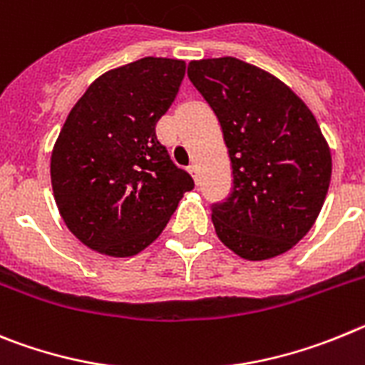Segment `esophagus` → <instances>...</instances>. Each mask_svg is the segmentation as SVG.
<instances>
[{
  "label": "esophagus",
  "instance_id": "34e87169",
  "mask_svg": "<svg viewBox=\"0 0 365 365\" xmlns=\"http://www.w3.org/2000/svg\"><path fill=\"white\" fill-rule=\"evenodd\" d=\"M187 170H189L190 175H192V178L198 182V165H196V163H190V165L187 167Z\"/></svg>",
  "mask_w": 365,
  "mask_h": 365
}]
</instances>
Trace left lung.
Instances as JSON below:
<instances>
[{
    "label": "left lung",
    "instance_id": "1",
    "mask_svg": "<svg viewBox=\"0 0 365 365\" xmlns=\"http://www.w3.org/2000/svg\"><path fill=\"white\" fill-rule=\"evenodd\" d=\"M189 80L218 116L232 192L212 207L220 242L251 262L284 255L322 211L331 149L309 107L271 72L225 56L195 60Z\"/></svg>",
    "mask_w": 365,
    "mask_h": 365
}]
</instances>
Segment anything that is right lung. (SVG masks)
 <instances>
[{"instance_id":"add662e5","label":"right lung","mask_w":365,"mask_h":365,"mask_svg":"<svg viewBox=\"0 0 365 365\" xmlns=\"http://www.w3.org/2000/svg\"><path fill=\"white\" fill-rule=\"evenodd\" d=\"M183 76L185 61L147 56L96 78L68 113L52 149V192L88 249L142 252L195 187L156 138Z\"/></svg>"}]
</instances>
